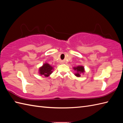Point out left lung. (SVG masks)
<instances>
[{
    "instance_id": "8db88e82",
    "label": "left lung",
    "mask_w": 123,
    "mask_h": 123,
    "mask_svg": "<svg viewBox=\"0 0 123 123\" xmlns=\"http://www.w3.org/2000/svg\"><path fill=\"white\" fill-rule=\"evenodd\" d=\"M74 69L77 72L75 74H74V75L78 77H80V74H83V73L85 72L84 67L81 66H79L77 67H74Z\"/></svg>"
}]
</instances>
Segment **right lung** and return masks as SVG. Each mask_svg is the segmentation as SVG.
I'll return each instance as SVG.
<instances>
[{
    "label": "right lung",
    "instance_id": "1",
    "mask_svg": "<svg viewBox=\"0 0 123 123\" xmlns=\"http://www.w3.org/2000/svg\"><path fill=\"white\" fill-rule=\"evenodd\" d=\"M53 68L49 64L45 63L39 69V74L43 75L45 77H48L53 72Z\"/></svg>",
    "mask_w": 123,
    "mask_h": 123
}]
</instances>
